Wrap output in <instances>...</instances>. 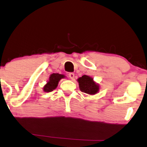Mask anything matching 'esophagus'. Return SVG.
Returning <instances> with one entry per match:
<instances>
[{
    "label": "esophagus",
    "mask_w": 147,
    "mask_h": 147,
    "mask_svg": "<svg viewBox=\"0 0 147 147\" xmlns=\"http://www.w3.org/2000/svg\"><path fill=\"white\" fill-rule=\"evenodd\" d=\"M68 77H69L71 79H73L74 77H75V74H74L73 72H70V73L68 74Z\"/></svg>",
    "instance_id": "esophagus-1"
}]
</instances>
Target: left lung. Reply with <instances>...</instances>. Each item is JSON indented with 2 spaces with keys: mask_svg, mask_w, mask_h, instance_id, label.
Wrapping results in <instances>:
<instances>
[{
  "mask_svg": "<svg viewBox=\"0 0 147 147\" xmlns=\"http://www.w3.org/2000/svg\"><path fill=\"white\" fill-rule=\"evenodd\" d=\"M78 82H79L80 90L83 93L89 95H94L99 91V86L89 76L83 75L82 77L78 79Z\"/></svg>",
  "mask_w": 147,
  "mask_h": 147,
  "instance_id": "left-lung-1",
  "label": "left lung"
}]
</instances>
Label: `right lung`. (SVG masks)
Returning a JSON list of instances; mask_svg holds the SVG:
<instances>
[{
	"label": "right lung",
	"instance_id": "obj_1",
	"mask_svg": "<svg viewBox=\"0 0 147 147\" xmlns=\"http://www.w3.org/2000/svg\"><path fill=\"white\" fill-rule=\"evenodd\" d=\"M64 76L63 75H60L58 73H53L50 75V79L46 85L44 87V91L45 92H51L54 90L58 86V82Z\"/></svg>",
	"mask_w": 147,
	"mask_h": 147
}]
</instances>
